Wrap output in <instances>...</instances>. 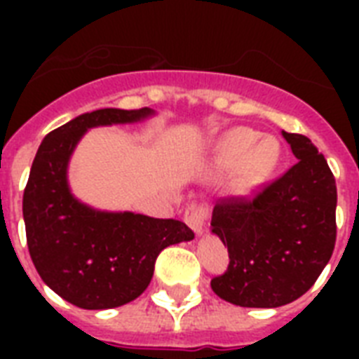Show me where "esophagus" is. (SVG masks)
I'll use <instances>...</instances> for the list:
<instances>
[{
    "instance_id": "esophagus-1",
    "label": "esophagus",
    "mask_w": 359,
    "mask_h": 359,
    "mask_svg": "<svg viewBox=\"0 0 359 359\" xmlns=\"http://www.w3.org/2000/svg\"><path fill=\"white\" fill-rule=\"evenodd\" d=\"M210 210H212V208H210L208 203H191L184 212L186 225H188L194 233L201 235L208 216H210Z\"/></svg>"
}]
</instances>
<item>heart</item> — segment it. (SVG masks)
I'll return each mask as SVG.
<instances>
[{
    "mask_svg": "<svg viewBox=\"0 0 359 359\" xmlns=\"http://www.w3.org/2000/svg\"><path fill=\"white\" fill-rule=\"evenodd\" d=\"M279 156L281 147L273 137H261L257 130L236 126L218 140L210 168L216 173H225L238 165L236 186L240 190H248L272 173Z\"/></svg>",
    "mask_w": 359,
    "mask_h": 359,
    "instance_id": "1",
    "label": "heart"
}]
</instances>
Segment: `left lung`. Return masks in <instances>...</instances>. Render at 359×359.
<instances>
[{
  "label": "left lung",
  "instance_id": "1",
  "mask_svg": "<svg viewBox=\"0 0 359 359\" xmlns=\"http://www.w3.org/2000/svg\"><path fill=\"white\" fill-rule=\"evenodd\" d=\"M298 162L251 197H224L212 233L227 245L229 266L210 281L240 307H279L306 294L334 253L337 188L309 137L283 132Z\"/></svg>",
  "mask_w": 359,
  "mask_h": 359
}]
</instances>
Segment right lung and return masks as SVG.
Returning a JSON list of instances; mask_svg holds the SVG:
<instances>
[{"mask_svg":"<svg viewBox=\"0 0 359 359\" xmlns=\"http://www.w3.org/2000/svg\"><path fill=\"white\" fill-rule=\"evenodd\" d=\"M152 109H97L52 130L42 140L24 190L31 261L42 281L81 309H111L149 287L163 248L194 238L179 219L134 212H100L70 194L67 168L93 126L135 123Z\"/></svg>","mask_w":359,"mask_h":359,"instance_id":"1","label":"right lung"}]
</instances>
